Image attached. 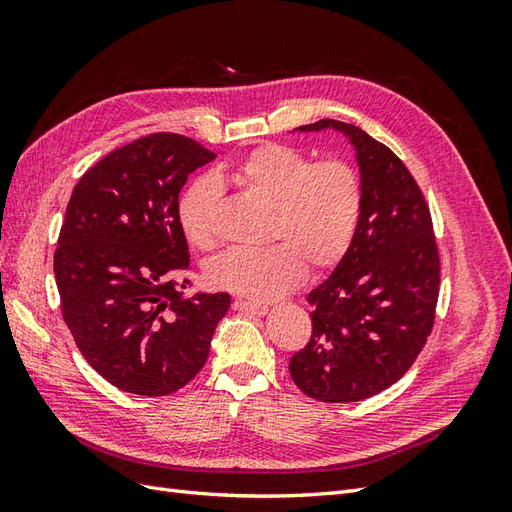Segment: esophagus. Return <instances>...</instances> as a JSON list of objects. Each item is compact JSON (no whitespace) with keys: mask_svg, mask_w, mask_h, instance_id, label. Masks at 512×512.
Wrapping results in <instances>:
<instances>
[{"mask_svg":"<svg viewBox=\"0 0 512 512\" xmlns=\"http://www.w3.org/2000/svg\"><path fill=\"white\" fill-rule=\"evenodd\" d=\"M233 310L246 312V314H255V317H264V314L268 312V306H264V303H255V301L235 299V301H233Z\"/></svg>","mask_w":512,"mask_h":512,"instance_id":"obj_1","label":"esophagus"}]
</instances>
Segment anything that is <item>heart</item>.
<instances>
[{
  "mask_svg": "<svg viewBox=\"0 0 512 512\" xmlns=\"http://www.w3.org/2000/svg\"><path fill=\"white\" fill-rule=\"evenodd\" d=\"M239 189L270 204L266 248H228L206 264V279L253 301H270L295 290L312 270L336 266L350 250L363 211L358 173L341 160L314 165L288 145H262L228 169ZM222 189L198 178L182 193L178 220L195 248L217 242L215 217Z\"/></svg>",
  "mask_w": 512,
  "mask_h": 512,
  "instance_id": "heart-1",
  "label": "heart"
}]
</instances>
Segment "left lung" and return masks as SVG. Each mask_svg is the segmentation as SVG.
Listing matches in <instances>:
<instances>
[{
	"instance_id": "1",
	"label": "left lung",
	"mask_w": 512,
	"mask_h": 512,
	"mask_svg": "<svg viewBox=\"0 0 512 512\" xmlns=\"http://www.w3.org/2000/svg\"><path fill=\"white\" fill-rule=\"evenodd\" d=\"M325 129L343 134L354 149L363 211L350 250L308 292L312 336L288 369L310 398L356 402L405 376L427 343L440 257L429 206L394 151L332 118L295 132Z\"/></svg>"
}]
</instances>
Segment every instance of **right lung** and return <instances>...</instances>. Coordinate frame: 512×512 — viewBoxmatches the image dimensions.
<instances>
[{"mask_svg": "<svg viewBox=\"0 0 512 512\" xmlns=\"http://www.w3.org/2000/svg\"><path fill=\"white\" fill-rule=\"evenodd\" d=\"M213 158L180 134L138 138L85 171L65 209L54 253L63 321L85 361L129 394L187 385L231 306L226 292L176 288L189 268L178 195Z\"/></svg>", "mask_w": 512, "mask_h": 512, "instance_id": "right-lung-1", "label": "right lung"}]
</instances>
